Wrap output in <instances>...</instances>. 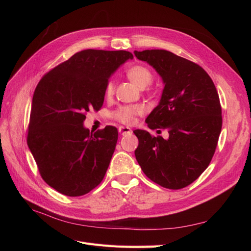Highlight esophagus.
I'll return each mask as SVG.
<instances>
[{
	"mask_svg": "<svg viewBox=\"0 0 251 251\" xmlns=\"http://www.w3.org/2000/svg\"><path fill=\"white\" fill-rule=\"evenodd\" d=\"M118 132L121 134V135H130V134H132V130L130 127H127V126H119L118 127Z\"/></svg>",
	"mask_w": 251,
	"mask_h": 251,
	"instance_id": "obj_1",
	"label": "esophagus"
}]
</instances>
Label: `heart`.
I'll return each instance as SVG.
<instances>
[{"label":"heart","mask_w":251,"mask_h":251,"mask_svg":"<svg viewBox=\"0 0 251 251\" xmlns=\"http://www.w3.org/2000/svg\"><path fill=\"white\" fill-rule=\"evenodd\" d=\"M127 76L136 86L143 89L153 81V74L148 69L147 67L141 65H136L131 67L127 70ZM114 93V82L110 80L105 87V95L111 97ZM144 109L139 104L135 105H120L115 111H113L111 116L120 123L125 125H131L134 123L135 117L143 114Z\"/></svg>","instance_id":"heart-1"}]
</instances>
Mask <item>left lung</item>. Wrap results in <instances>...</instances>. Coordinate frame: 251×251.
<instances>
[{"mask_svg":"<svg viewBox=\"0 0 251 251\" xmlns=\"http://www.w3.org/2000/svg\"><path fill=\"white\" fill-rule=\"evenodd\" d=\"M151 65L164 83L161 100L146 123L151 130L166 128L169 138L135 130V156L142 172L170 189L189 185L207 169L222 128L217 89L202 67L166 50L134 51Z\"/></svg>","mask_w":251,"mask_h":251,"instance_id":"8db88e82","label":"left lung"}]
</instances>
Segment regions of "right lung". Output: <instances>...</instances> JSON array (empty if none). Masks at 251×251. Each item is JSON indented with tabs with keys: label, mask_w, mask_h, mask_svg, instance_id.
<instances>
[{
	"label": "right lung",
	"mask_w": 251,
	"mask_h": 251,
	"mask_svg": "<svg viewBox=\"0 0 251 251\" xmlns=\"http://www.w3.org/2000/svg\"><path fill=\"white\" fill-rule=\"evenodd\" d=\"M133 54L87 49L53 68L35 88L27 143L42 178L58 193L78 197L102 181L118 139L115 126L95 133L86 113L100 110L111 75Z\"/></svg>",
	"instance_id": "1"
}]
</instances>
